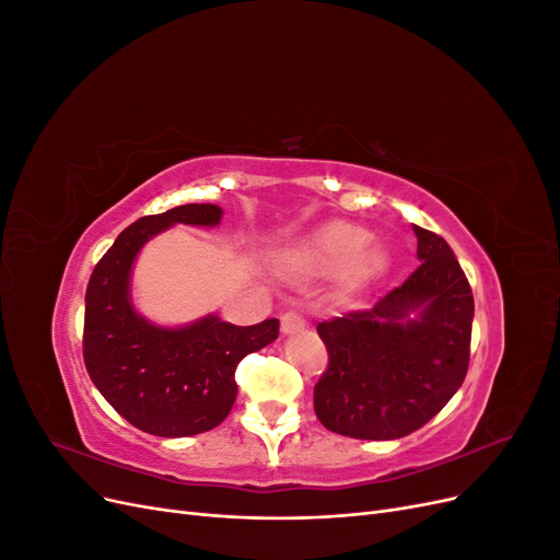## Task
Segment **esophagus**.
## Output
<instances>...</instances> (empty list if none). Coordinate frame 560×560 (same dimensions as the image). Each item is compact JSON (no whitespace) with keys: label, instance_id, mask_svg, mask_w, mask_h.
<instances>
[{"label":"esophagus","instance_id":"esophagus-1","mask_svg":"<svg viewBox=\"0 0 560 560\" xmlns=\"http://www.w3.org/2000/svg\"><path fill=\"white\" fill-rule=\"evenodd\" d=\"M303 327H306V319H303L296 311L282 313V317H280V329H282V334H294V331H301Z\"/></svg>","mask_w":560,"mask_h":560}]
</instances>
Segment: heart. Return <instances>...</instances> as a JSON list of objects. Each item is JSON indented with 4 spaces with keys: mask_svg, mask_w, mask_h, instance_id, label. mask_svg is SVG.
<instances>
[{
    "mask_svg": "<svg viewBox=\"0 0 560 560\" xmlns=\"http://www.w3.org/2000/svg\"><path fill=\"white\" fill-rule=\"evenodd\" d=\"M369 233L358 226H334L303 249L296 259L299 270H313V273L343 276L350 282H366L378 276L385 268V254L378 249H368Z\"/></svg>",
    "mask_w": 560,
    "mask_h": 560,
    "instance_id": "heart-1",
    "label": "heart"
}]
</instances>
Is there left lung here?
<instances>
[{
    "mask_svg": "<svg viewBox=\"0 0 560 560\" xmlns=\"http://www.w3.org/2000/svg\"><path fill=\"white\" fill-rule=\"evenodd\" d=\"M420 266L374 308L317 325L329 364L313 389L327 430L387 442L425 425L463 385L474 296L448 243L413 226ZM421 308L418 320L402 317Z\"/></svg>",
    "mask_w": 560,
    "mask_h": 560,
    "instance_id": "left-lung-1",
    "label": "left lung"
}]
</instances>
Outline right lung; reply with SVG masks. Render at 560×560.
<instances>
[{
	"mask_svg": "<svg viewBox=\"0 0 560 560\" xmlns=\"http://www.w3.org/2000/svg\"><path fill=\"white\" fill-rule=\"evenodd\" d=\"M222 210L189 202L149 214L121 231L93 268L83 315V362L103 397L130 425L156 436H191L222 422L238 395L245 354L278 338L280 322L235 327L210 315L182 329L149 325L130 306L135 254L173 224L214 226Z\"/></svg>",
	"mask_w": 560,
	"mask_h": 560,
	"instance_id": "right-lung-1",
	"label": "right lung"
}]
</instances>
